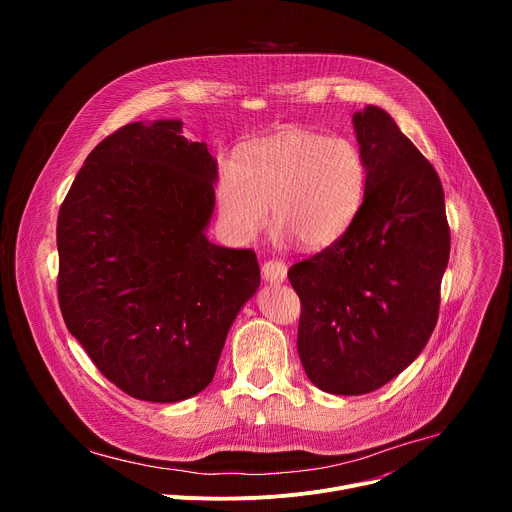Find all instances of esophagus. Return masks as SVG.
Returning <instances> with one entry per match:
<instances>
[{
	"label": "esophagus",
	"mask_w": 512,
	"mask_h": 512,
	"mask_svg": "<svg viewBox=\"0 0 512 512\" xmlns=\"http://www.w3.org/2000/svg\"><path fill=\"white\" fill-rule=\"evenodd\" d=\"M287 277V267L283 261L277 259H269L263 263V279L271 281V283H279Z\"/></svg>",
	"instance_id": "34e87169"
}]
</instances>
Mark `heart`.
<instances>
[{"label":"heart","instance_id":"heart-1","mask_svg":"<svg viewBox=\"0 0 512 512\" xmlns=\"http://www.w3.org/2000/svg\"><path fill=\"white\" fill-rule=\"evenodd\" d=\"M367 162L356 145L308 129H285L255 143L241 166L225 162L218 212L231 237L253 241L269 225L302 251L336 243L367 196Z\"/></svg>","mask_w":512,"mask_h":512}]
</instances>
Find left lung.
<instances>
[{
	"mask_svg": "<svg viewBox=\"0 0 512 512\" xmlns=\"http://www.w3.org/2000/svg\"><path fill=\"white\" fill-rule=\"evenodd\" d=\"M367 196L348 231L287 271L302 302L298 354L332 395H364L419 356L440 314L450 259L444 188L375 105L354 113Z\"/></svg>",
	"mask_w": 512,
	"mask_h": 512,
	"instance_id": "8db88e82",
	"label": "left lung"
}]
</instances>
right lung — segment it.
I'll list each match as a JSON object with an SVG mask.
<instances>
[{
	"label": "right lung",
	"instance_id": "obj_1",
	"mask_svg": "<svg viewBox=\"0 0 512 512\" xmlns=\"http://www.w3.org/2000/svg\"><path fill=\"white\" fill-rule=\"evenodd\" d=\"M180 131V121H156L107 135L56 223L66 328L105 379L152 403L208 387L261 281L255 251L206 239L216 162Z\"/></svg>",
	"mask_w": 512,
	"mask_h": 512
}]
</instances>
